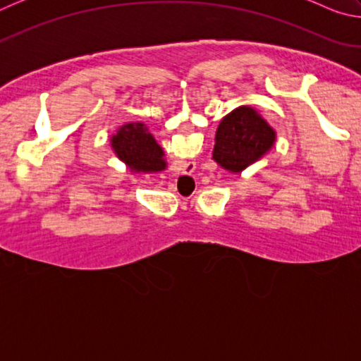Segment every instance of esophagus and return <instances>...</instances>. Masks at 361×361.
Masks as SVG:
<instances>
[{
    "label": "esophagus",
    "mask_w": 361,
    "mask_h": 361,
    "mask_svg": "<svg viewBox=\"0 0 361 361\" xmlns=\"http://www.w3.org/2000/svg\"><path fill=\"white\" fill-rule=\"evenodd\" d=\"M185 170H186V172H183V173H186V175H191L192 172H194V164H192V166H191V162H188V164H185Z\"/></svg>",
    "instance_id": "esophagus-1"
}]
</instances>
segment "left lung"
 I'll return each mask as SVG.
<instances>
[{"label": "left lung", "instance_id": "1", "mask_svg": "<svg viewBox=\"0 0 361 361\" xmlns=\"http://www.w3.org/2000/svg\"><path fill=\"white\" fill-rule=\"evenodd\" d=\"M276 130L252 106H239L219 122L213 159L231 173L258 162L276 143Z\"/></svg>", "mask_w": 361, "mask_h": 361}]
</instances>
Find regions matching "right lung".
Wrapping results in <instances>:
<instances>
[{
	"mask_svg": "<svg viewBox=\"0 0 361 361\" xmlns=\"http://www.w3.org/2000/svg\"><path fill=\"white\" fill-rule=\"evenodd\" d=\"M111 148L132 172L154 173L167 167L164 151L143 122H129L111 137Z\"/></svg>",
	"mask_w": 361,
	"mask_h": 361,
	"instance_id": "right-lung-1",
	"label": "right lung"
}]
</instances>
